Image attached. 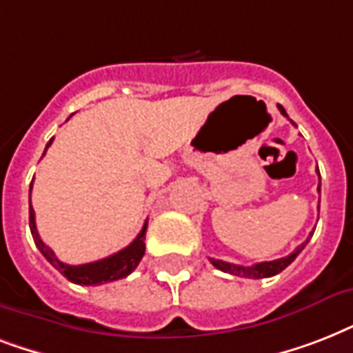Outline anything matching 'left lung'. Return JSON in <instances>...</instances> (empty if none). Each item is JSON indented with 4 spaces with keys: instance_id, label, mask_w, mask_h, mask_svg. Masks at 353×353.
Instances as JSON below:
<instances>
[{
    "instance_id": "left-lung-1",
    "label": "left lung",
    "mask_w": 353,
    "mask_h": 353,
    "mask_svg": "<svg viewBox=\"0 0 353 353\" xmlns=\"http://www.w3.org/2000/svg\"><path fill=\"white\" fill-rule=\"evenodd\" d=\"M279 110L284 117H288V113H285L284 108L279 106ZM293 124H295V122H293ZM319 177H321V174H319ZM319 192H321V185H319ZM307 240H310V238H307ZM307 240L304 241V243H301V245L296 247L295 251L291 252V254H288V256L279 258V260H271V262L254 263V265H249V268H245V265H236V263L223 262V260H216V258H210V262H212V265H214L216 269H220V271H223V273L234 274V276H245V279H268V276H274V274H279L280 271H284V269L288 268V265H290V263L299 256V254H301L302 249L306 247Z\"/></svg>"
}]
</instances>
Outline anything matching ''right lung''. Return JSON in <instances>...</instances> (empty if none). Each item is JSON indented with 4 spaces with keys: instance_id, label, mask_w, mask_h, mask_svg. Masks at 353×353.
Returning a JSON list of instances; mask_svg holds the SVG:
<instances>
[{
    "instance_id": "obj_1",
    "label": "right lung",
    "mask_w": 353,
    "mask_h": 353,
    "mask_svg": "<svg viewBox=\"0 0 353 353\" xmlns=\"http://www.w3.org/2000/svg\"><path fill=\"white\" fill-rule=\"evenodd\" d=\"M52 139L46 146V150L51 146ZM46 154V152H43ZM32 188V183H30ZM29 225H30V234L34 238L36 247L40 249V252L47 258V262L51 263L52 268L58 269L60 273L68 280L74 282L80 285H99L106 284V282H113V280L124 279L128 274L132 273L133 269L137 268L141 258L144 256V234H146V227H148V220L144 221L143 229L137 234V238L130 243L128 247L121 249L119 252L112 254V256L102 258L97 262L91 263H82V265H69V263L60 262L54 252L41 241L40 234L36 231V221H34V209L30 205V190H29Z\"/></svg>"
}]
</instances>
